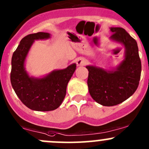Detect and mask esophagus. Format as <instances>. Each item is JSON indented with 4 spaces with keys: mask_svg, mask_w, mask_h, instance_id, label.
I'll use <instances>...</instances> for the list:
<instances>
[{
    "mask_svg": "<svg viewBox=\"0 0 149 149\" xmlns=\"http://www.w3.org/2000/svg\"><path fill=\"white\" fill-rule=\"evenodd\" d=\"M76 63L77 66H84L87 64V60L83 57H79V58L77 59Z\"/></svg>",
    "mask_w": 149,
    "mask_h": 149,
    "instance_id": "1",
    "label": "esophagus"
}]
</instances>
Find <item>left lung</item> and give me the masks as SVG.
Wrapping results in <instances>:
<instances>
[{"label":"left lung","mask_w":149,"mask_h":149,"mask_svg":"<svg viewBox=\"0 0 149 149\" xmlns=\"http://www.w3.org/2000/svg\"><path fill=\"white\" fill-rule=\"evenodd\" d=\"M111 38L125 47V59L114 71L87 66V84L92 99L103 106L117 105L131 97L139 87L141 62L137 42L124 28H111Z\"/></svg>","instance_id":"obj_1"}]
</instances>
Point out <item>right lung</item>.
<instances>
[{
	"mask_svg": "<svg viewBox=\"0 0 149 149\" xmlns=\"http://www.w3.org/2000/svg\"><path fill=\"white\" fill-rule=\"evenodd\" d=\"M47 33H33L24 37L13 54L10 81L15 94L32 110L48 111L58 108L66 95L68 84L76 70L72 64L65 70H55L40 79L30 77L24 62L35 40L47 39Z\"/></svg>",
	"mask_w": 149,
	"mask_h": 149,
	"instance_id": "obj_1",
	"label": "right lung"
}]
</instances>
